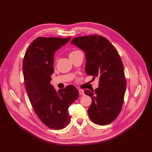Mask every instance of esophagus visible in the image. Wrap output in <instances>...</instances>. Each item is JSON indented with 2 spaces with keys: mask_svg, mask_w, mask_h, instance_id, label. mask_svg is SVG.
Masks as SVG:
<instances>
[{
  "mask_svg": "<svg viewBox=\"0 0 152 152\" xmlns=\"http://www.w3.org/2000/svg\"><path fill=\"white\" fill-rule=\"evenodd\" d=\"M78 91H79V94L80 95H85V92L83 90H78Z\"/></svg>",
  "mask_w": 152,
  "mask_h": 152,
  "instance_id": "esophagus-1",
  "label": "esophagus"
}]
</instances>
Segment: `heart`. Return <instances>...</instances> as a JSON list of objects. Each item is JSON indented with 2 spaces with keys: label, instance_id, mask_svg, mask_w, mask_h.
Masks as SVG:
<instances>
[{
  "label": "heart",
  "instance_id": "obj_1",
  "mask_svg": "<svg viewBox=\"0 0 152 152\" xmlns=\"http://www.w3.org/2000/svg\"><path fill=\"white\" fill-rule=\"evenodd\" d=\"M78 51H79V50H74V51H72V52H71V53H70V55H71V54H75V53H77Z\"/></svg>",
  "mask_w": 152,
  "mask_h": 152
}]
</instances>
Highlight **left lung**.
I'll list each match as a JSON object with an SVG mask.
<instances>
[{"label": "left lung", "instance_id": "8db88e82", "mask_svg": "<svg viewBox=\"0 0 152 152\" xmlns=\"http://www.w3.org/2000/svg\"><path fill=\"white\" fill-rule=\"evenodd\" d=\"M85 53L86 73L99 78L95 90H85L92 102L88 110L90 119L107 125L118 116L126 88L124 66L117 50L106 38L97 34L77 37L71 41Z\"/></svg>", "mask_w": 152, "mask_h": 152}]
</instances>
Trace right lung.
<instances>
[{
	"label": "right lung",
	"instance_id": "right-lung-1",
	"mask_svg": "<svg viewBox=\"0 0 152 152\" xmlns=\"http://www.w3.org/2000/svg\"><path fill=\"white\" fill-rule=\"evenodd\" d=\"M70 38L38 37L26 50L23 61L26 90L33 110L42 123L55 130L69 124V107L79 96L74 85L57 91L50 83L54 53Z\"/></svg>",
	"mask_w": 152,
	"mask_h": 152
}]
</instances>
